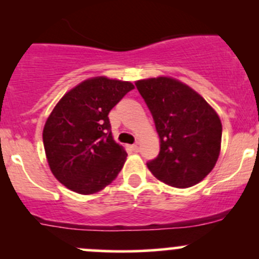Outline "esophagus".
<instances>
[{
	"label": "esophagus",
	"mask_w": 259,
	"mask_h": 259,
	"mask_svg": "<svg viewBox=\"0 0 259 259\" xmlns=\"http://www.w3.org/2000/svg\"><path fill=\"white\" fill-rule=\"evenodd\" d=\"M130 148H132V150H134V151H139V144H134V145H132L130 146Z\"/></svg>",
	"instance_id": "1"
}]
</instances>
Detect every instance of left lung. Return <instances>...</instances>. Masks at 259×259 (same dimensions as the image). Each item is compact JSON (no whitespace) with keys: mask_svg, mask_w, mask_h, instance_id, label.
Here are the masks:
<instances>
[{"mask_svg":"<svg viewBox=\"0 0 259 259\" xmlns=\"http://www.w3.org/2000/svg\"><path fill=\"white\" fill-rule=\"evenodd\" d=\"M155 121L160 151L149 170L160 182L188 188L213 170L222 143L218 114L202 95L169 76L135 81Z\"/></svg>","mask_w":259,"mask_h":259,"instance_id":"8db88e82","label":"left lung"}]
</instances>
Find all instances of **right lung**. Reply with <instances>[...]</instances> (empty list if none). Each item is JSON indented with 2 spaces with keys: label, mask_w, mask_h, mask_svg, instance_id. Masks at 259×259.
<instances>
[{
  "label": "right lung",
  "mask_w": 259,
  "mask_h": 259,
  "mask_svg": "<svg viewBox=\"0 0 259 259\" xmlns=\"http://www.w3.org/2000/svg\"><path fill=\"white\" fill-rule=\"evenodd\" d=\"M133 89L130 81L94 76L55 105L44 126V148L52 174L67 189L95 194L120 173L127 154L114 140L108 115Z\"/></svg>",
  "instance_id": "add662e5"
}]
</instances>
